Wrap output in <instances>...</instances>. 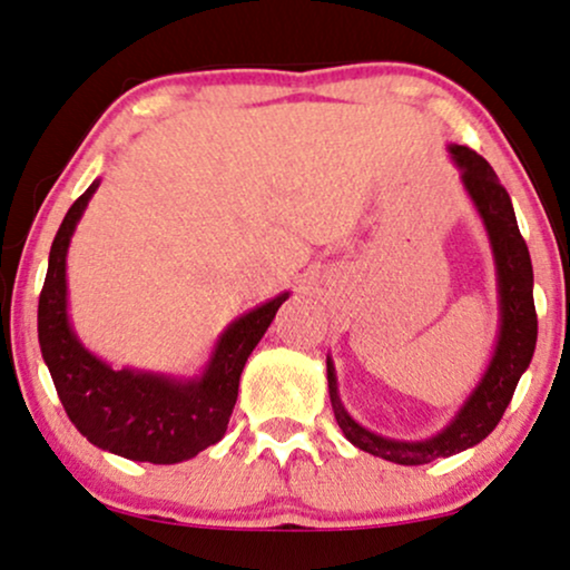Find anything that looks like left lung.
I'll list each match as a JSON object with an SVG mask.
<instances>
[{
    "label": "left lung",
    "instance_id": "obj_1",
    "mask_svg": "<svg viewBox=\"0 0 570 570\" xmlns=\"http://www.w3.org/2000/svg\"><path fill=\"white\" fill-rule=\"evenodd\" d=\"M452 163L458 165L460 181H463L468 197L476 207L481 223H484L489 247L494 255L497 271V299H500V334L489 360L484 376L468 394V400L442 431L429 439H389L373 434L344 410L338 400L334 360L326 357L328 373V397L334 407L336 423L342 434L350 439L357 450L371 452V455L384 458L389 463L400 465H423L436 458H450L458 452L476 446L492 434L502 413L513 400V392L521 381L523 371L529 368L537 347V309H534V271H531L529 247H525L513 202L505 186L497 181L484 157L473 149L450 144L446 147Z\"/></svg>",
    "mask_w": 570,
    "mask_h": 570
}]
</instances>
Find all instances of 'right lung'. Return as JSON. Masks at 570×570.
I'll return each mask as SVG.
<instances>
[{
    "label": "right lung",
    "mask_w": 570,
    "mask_h": 570,
    "mask_svg": "<svg viewBox=\"0 0 570 570\" xmlns=\"http://www.w3.org/2000/svg\"><path fill=\"white\" fill-rule=\"evenodd\" d=\"M99 178L73 202L49 249L39 297V344L55 389L73 426L99 450L139 463H181L220 442L239 397L244 363L289 299L278 294L232 321L215 342L205 371L194 379L115 371L81 344L68 315V247Z\"/></svg>",
    "instance_id": "obj_1"
}]
</instances>
